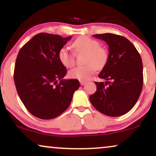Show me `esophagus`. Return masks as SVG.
<instances>
[{"label": "esophagus", "mask_w": 156, "mask_h": 156, "mask_svg": "<svg viewBox=\"0 0 156 156\" xmlns=\"http://www.w3.org/2000/svg\"><path fill=\"white\" fill-rule=\"evenodd\" d=\"M85 84H86V82H84V81H80V84L81 85H84Z\"/></svg>", "instance_id": "esophagus-1"}]
</instances>
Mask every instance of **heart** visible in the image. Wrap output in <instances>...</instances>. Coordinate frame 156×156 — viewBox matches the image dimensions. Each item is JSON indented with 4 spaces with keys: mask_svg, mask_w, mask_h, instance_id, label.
<instances>
[{
    "mask_svg": "<svg viewBox=\"0 0 156 156\" xmlns=\"http://www.w3.org/2000/svg\"><path fill=\"white\" fill-rule=\"evenodd\" d=\"M72 46L76 52H86L84 62L86 65L79 66L70 70L69 76L72 79L87 81L94 73L96 69H101L107 62L108 52L106 49L100 47L97 40L87 36L78 37ZM58 58L66 68H71L75 64V57L67 47H62L58 52Z\"/></svg>",
    "mask_w": 156,
    "mask_h": 156,
    "instance_id": "heart-1",
    "label": "heart"
}]
</instances>
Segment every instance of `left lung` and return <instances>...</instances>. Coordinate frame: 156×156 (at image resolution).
I'll list each match as a JSON object with an SVG mask.
<instances>
[{
	"label": "left lung",
	"mask_w": 156,
	"mask_h": 156,
	"mask_svg": "<svg viewBox=\"0 0 156 156\" xmlns=\"http://www.w3.org/2000/svg\"><path fill=\"white\" fill-rule=\"evenodd\" d=\"M105 41L109 54L97 82V91L89 97L96 109L108 116H119L133 107L144 84L143 63L135 46L127 38L112 33L94 35Z\"/></svg>",
	"instance_id": "left-lung-1"
}]
</instances>
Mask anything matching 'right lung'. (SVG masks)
<instances>
[{
    "instance_id": "right-lung-1",
    "label": "right lung",
    "mask_w": 156,
    "mask_h": 156,
    "mask_svg": "<svg viewBox=\"0 0 156 156\" xmlns=\"http://www.w3.org/2000/svg\"><path fill=\"white\" fill-rule=\"evenodd\" d=\"M71 37L39 33L19 51L13 74L16 90L37 118L49 120L62 114L80 86L77 80H63L67 69L58 58L59 50Z\"/></svg>"
}]
</instances>
